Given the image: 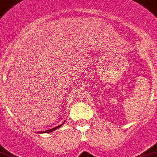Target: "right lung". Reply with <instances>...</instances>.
Masks as SVG:
<instances>
[{"instance_id": "right-lung-1", "label": "right lung", "mask_w": 157, "mask_h": 157, "mask_svg": "<svg viewBox=\"0 0 157 157\" xmlns=\"http://www.w3.org/2000/svg\"><path fill=\"white\" fill-rule=\"evenodd\" d=\"M63 125V124L62 125H59V126H57V127H56V128H52V129H49V130H46V131H44V132H39V133H49V132H52V131H54V130H56V129H57V128H59V127H61Z\"/></svg>"}]
</instances>
